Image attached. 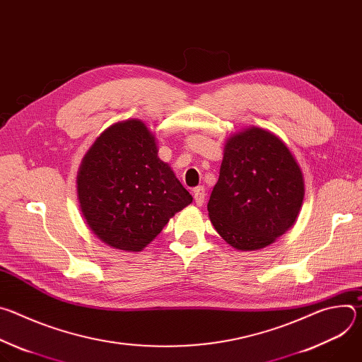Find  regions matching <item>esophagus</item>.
<instances>
[{
	"mask_svg": "<svg viewBox=\"0 0 362 362\" xmlns=\"http://www.w3.org/2000/svg\"><path fill=\"white\" fill-rule=\"evenodd\" d=\"M204 196H206V193H204V187L203 186H197L196 189H193V197H194V203L197 206L203 204Z\"/></svg>",
	"mask_w": 362,
	"mask_h": 362,
	"instance_id": "34e87169",
	"label": "esophagus"
}]
</instances>
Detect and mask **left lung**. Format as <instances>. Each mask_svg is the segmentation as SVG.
I'll return each mask as SVG.
<instances>
[{
    "label": "left lung",
    "mask_w": 362,
    "mask_h": 362,
    "mask_svg": "<svg viewBox=\"0 0 362 362\" xmlns=\"http://www.w3.org/2000/svg\"><path fill=\"white\" fill-rule=\"evenodd\" d=\"M303 194L300 168L286 144L268 130L249 127L225 144L209 218L232 247L262 249L292 228Z\"/></svg>",
    "instance_id": "1"
}]
</instances>
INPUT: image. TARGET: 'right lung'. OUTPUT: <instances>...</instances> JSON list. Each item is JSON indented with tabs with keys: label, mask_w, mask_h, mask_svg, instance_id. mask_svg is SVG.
<instances>
[{
	"label": "right lung",
	"mask_w": 362,
	"mask_h": 362,
	"mask_svg": "<svg viewBox=\"0 0 362 362\" xmlns=\"http://www.w3.org/2000/svg\"><path fill=\"white\" fill-rule=\"evenodd\" d=\"M77 196L91 232L127 252L147 246L193 200L137 119L115 123L95 139L77 175Z\"/></svg>",
	"instance_id": "add662e5"
}]
</instances>
